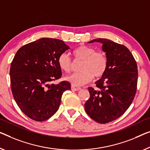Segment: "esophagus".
Segmentation results:
<instances>
[{
    "label": "esophagus",
    "mask_w": 150,
    "mask_h": 150,
    "mask_svg": "<svg viewBox=\"0 0 150 150\" xmlns=\"http://www.w3.org/2000/svg\"><path fill=\"white\" fill-rule=\"evenodd\" d=\"M81 89V88L79 86H75V85H73V84L71 85V89L73 91H79Z\"/></svg>",
    "instance_id": "1"
}]
</instances>
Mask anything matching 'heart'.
<instances>
[{
    "mask_svg": "<svg viewBox=\"0 0 150 150\" xmlns=\"http://www.w3.org/2000/svg\"><path fill=\"white\" fill-rule=\"evenodd\" d=\"M75 59L82 61L80 64L81 71L74 73L66 77L68 81L75 86H83L91 81L93 76L101 77L108 67V58L106 54L101 51H96L92 47L81 45L73 51ZM60 69L69 73L72 69V61L67 53H62L57 60Z\"/></svg>",
    "mask_w": 150,
    "mask_h": 150,
    "instance_id": "obj_1",
    "label": "heart"
}]
</instances>
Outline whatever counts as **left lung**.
Here are the masks:
<instances>
[{
    "label": "left lung",
    "instance_id": "8db88e82",
    "mask_svg": "<svg viewBox=\"0 0 150 150\" xmlns=\"http://www.w3.org/2000/svg\"><path fill=\"white\" fill-rule=\"evenodd\" d=\"M100 42L108 58V67L97 88H88L90 94L85 110L99 123H108L123 115L132 103L137 90V65L126 46L110 40L97 38L89 42Z\"/></svg>",
    "mask_w": 150,
    "mask_h": 150
}]
</instances>
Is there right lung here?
Segmentation results:
<instances>
[{"mask_svg": "<svg viewBox=\"0 0 150 150\" xmlns=\"http://www.w3.org/2000/svg\"><path fill=\"white\" fill-rule=\"evenodd\" d=\"M69 49L63 41L43 38L21 47L11 64V91L17 106L35 121L48 119L58 110L70 83L49 84L61 78L59 55Z\"/></svg>", "mask_w": 150, "mask_h": 150, "instance_id": "add662e5", "label": "right lung"}]
</instances>
